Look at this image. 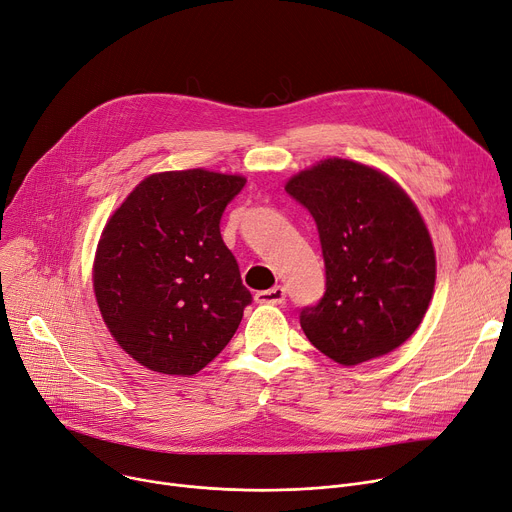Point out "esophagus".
I'll list each match as a JSON object with an SVG mask.
<instances>
[{
  "instance_id": "esophagus-1",
  "label": "esophagus",
  "mask_w": 512,
  "mask_h": 512,
  "mask_svg": "<svg viewBox=\"0 0 512 512\" xmlns=\"http://www.w3.org/2000/svg\"><path fill=\"white\" fill-rule=\"evenodd\" d=\"M255 300L259 304H282L286 300V288L282 286H274L269 290H261L255 294Z\"/></svg>"
}]
</instances>
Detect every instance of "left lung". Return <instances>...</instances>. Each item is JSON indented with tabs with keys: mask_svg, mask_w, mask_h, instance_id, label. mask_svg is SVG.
Listing matches in <instances>:
<instances>
[{
	"mask_svg": "<svg viewBox=\"0 0 512 512\" xmlns=\"http://www.w3.org/2000/svg\"><path fill=\"white\" fill-rule=\"evenodd\" d=\"M286 191L315 218L325 259V294L300 311L309 342L344 366L407 342L436 280L416 203L381 170L344 158L300 170Z\"/></svg>",
	"mask_w": 512,
	"mask_h": 512,
	"instance_id": "left-lung-1",
	"label": "left lung"
}]
</instances>
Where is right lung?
I'll list each match as a JSON object with an SVG mask.
<instances>
[{"label":"right lung","instance_id":"obj_1","mask_svg":"<svg viewBox=\"0 0 512 512\" xmlns=\"http://www.w3.org/2000/svg\"><path fill=\"white\" fill-rule=\"evenodd\" d=\"M247 179L203 168L146 177L109 218L94 294L115 342L142 366L191 377L241 325L253 296L220 234Z\"/></svg>","mask_w":512,"mask_h":512}]
</instances>
